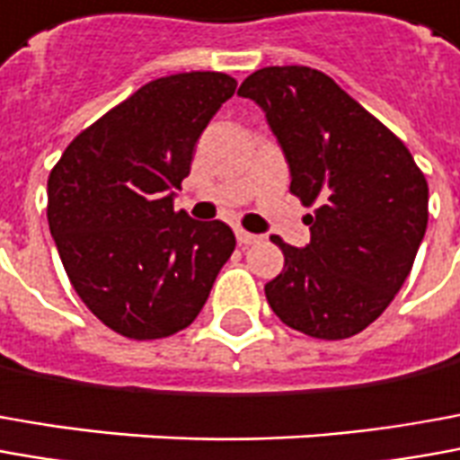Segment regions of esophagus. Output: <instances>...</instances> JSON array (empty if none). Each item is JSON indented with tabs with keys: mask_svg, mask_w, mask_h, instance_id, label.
Returning <instances> with one entry per match:
<instances>
[{
	"mask_svg": "<svg viewBox=\"0 0 460 460\" xmlns=\"http://www.w3.org/2000/svg\"><path fill=\"white\" fill-rule=\"evenodd\" d=\"M235 237L240 245H255V243H261V235H252V233H245V230H237Z\"/></svg>",
	"mask_w": 460,
	"mask_h": 460,
	"instance_id": "34e87169",
	"label": "esophagus"
}]
</instances>
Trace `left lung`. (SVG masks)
I'll list each match as a JSON object with an SVG mask.
<instances>
[{
	"instance_id": "1",
	"label": "left lung",
	"mask_w": 460,
	"mask_h": 460,
	"mask_svg": "<svg viewBox=\"0 0 460 460\" xmlns=\"http://www.w3.org/2000/svg\"><path fill=\"white\" fill-rule=\"evenodd\" d=\"M261 104L290 164L310 243L272 235L285 265L272 313L310 338L343 341L391 305L429 225V182L401 139L310 66H262L237 90Z\"/></svg>"
}]
</instances>
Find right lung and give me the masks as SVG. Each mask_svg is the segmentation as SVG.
<instances>
[{
  "mask_svg": "<svg viewBox=\"0 0 460 460\" xmlns=\"http://www.w3.org/2000/svg\"><path fill=\"white\" fill-rule=\"evenodd\" d=\"M237 82L182 72L147 82L66 145L47 180V220L82 303L129 341L198 318L235 250L220 220L175 212L195 142Z\"/></svg>",
  "mask_w": 460,
  "mask_h": 460,
  "instance_id": "obj_1",
  "label": "right lung"
}]
</instances>
